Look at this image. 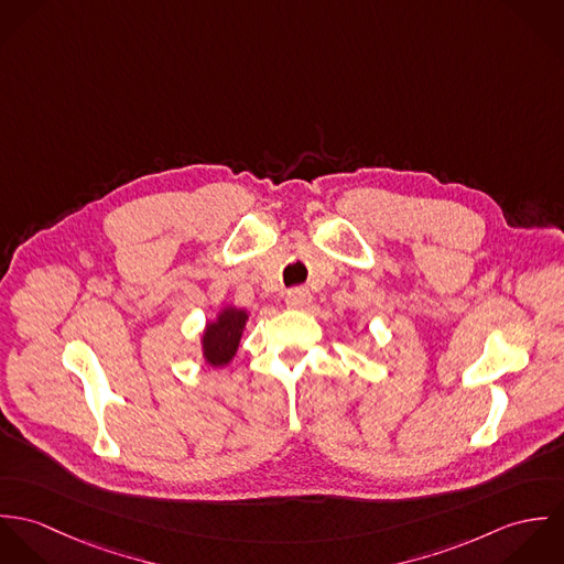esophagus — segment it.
<instances>
[{
    "label": "esophagus",
    "instance_id": "1",
    "mask_svg": "<svg viewBox=\"0 0 564 564\" xmlns=\"http://www.w3.org/2000/svg\"><path fill=\"white\" fill-rule=\"evenodd\" d=\"M311 291L308 289H304V286H300V289H291L289 293H286V306L289 308H297V311H304V308H308L311 306Z\"/></svg>",
    "mask_w": 564,
    "mask_h": 564
}]
</instances>
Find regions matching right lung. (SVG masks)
Masks as SVG:
<instances>
[{"instance_id": "right-lung-1", "label": "right lung", "mask_w": 564, "mask_h": 564, "mask_svg": "<svg viewBox=\"0 0 564 564\" xmlns=\"http://www.w3.org/2000/svg\"><path fill=\"white\" fill-rule=\"evenodd\" d=\"M247 319L249 315L245 311L226 306L215 322L206 323L202 334V351L210 367H226L235 358Z\"/></svg>"}]
</instances>
